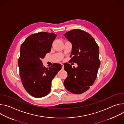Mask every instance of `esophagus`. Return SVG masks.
<instances>
[{
	"label": "esophagus",
	"mask_w": 124,
	"mask_h": 124,
	"mask_svg": "<svg viewBox=\"0 0 124 124\" xmlns=\"http://www.w3.org/2000/svg\"><path fill=\"white\" fill-rule=\"evenodd\" d=\"M61 66H62V69L63 70L64 69V64H61Z\"/></svg>",
	"instance_id": "34e87169"
}]
</instances>
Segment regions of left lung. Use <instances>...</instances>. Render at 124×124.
<instances>
[{
	"label": "left lung",
	"mask_w": 124,
	"mask_h": 124,
	"mask_svg": "<svg viewBox=\"0 0 124 124\" xmlns=\"http://www.w3.org/2000/svg\"><path fill=\"white\" fill-rule=\"evenodd\" d=\"M64 35L72 44L70 61L78 66L72 68L69 63L64 64L68 76L64 85L68 91L81 94L89 89L97 78L101 64L99 46L90 34L81 29H73Z\"/></svg>",
	"instance_id": "obj_1"
}]
</instances>
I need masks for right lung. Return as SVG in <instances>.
<instances>
[{
  "label": "right lung",
  "instance_id": "add662e5",
  "mask_svg": "<svg viewBox=\"0 0 124 124\" xmlns=\"http://www.w3.org/2000/svg\"><path fill=\"white\" fill-rule=\"evenodd\" d=\"M56 36L46 32L35 33L27 37L21 45L18 60L20 76L25 90L35 98L49 94L51 81L61 69V65L58 63L44 67L41 60L50 51Z\"/></svg>",
  "mask_w": 124,
  "mask_h": 124
}]
</instances>
